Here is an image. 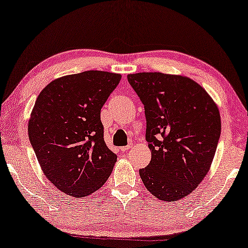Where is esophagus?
I'll list each match as a JSON object with an SVG mask.
<instances>
[{
  "instance_id": "34e87169",
  "label": "esophagus",
  "mask_w": 248,
  "mask_h": 248,
  "mask_svg": "<svg viewBox=\"0 0 248 248\" xmlns=\"http://www.w3.org/2000/svg\"><path fill=\"white\" fill-rule=\"evenodd\" d=\"M131 147H132L131 144H128V145H125V147H121V148H120V150L123 151V152H127V151L130 150V148H131Z\"/></svg>"
}]
</instances>
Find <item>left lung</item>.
Returning <instances> with one entry per match:
<instances>
[{
  "instance_id": "8db88e82",
  "label": "left lung",
  "mask_w": 248,
  "mask_h": 248,
  "mask_svg": "<svg viewBox=\"0 0 248 248\" xmlns=\"http://www.w3.org/2000/svg\"><path fill=\"white\" fill-rule=\"evenodd\" d=\"M144 106L151 161L140 169L153 196L172 202L195 190L207 174L221 136V116L198 82L162 73L128 75Z\"/></svg>"
}]
</instances>
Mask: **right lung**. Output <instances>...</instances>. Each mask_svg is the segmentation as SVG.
<instances>
[{
    "label": "right lung",
    "mask_w": 248,
    "mask_h": 248,
    "mask_svg": "<svg viewBox=\"0 0 248 248\" xmlns=\"http://www.w3.org/2000/svg\"><path fill=\"white\" fill-rule=\"evenodd\" d=\"M119 74L88 70L49 82L29 121V138L46 178L74 198L92 194L108 180L117 155L104 139L100 110Z\"/></svg>",
    "instance_id": "obj_1"
}]
</instances>
